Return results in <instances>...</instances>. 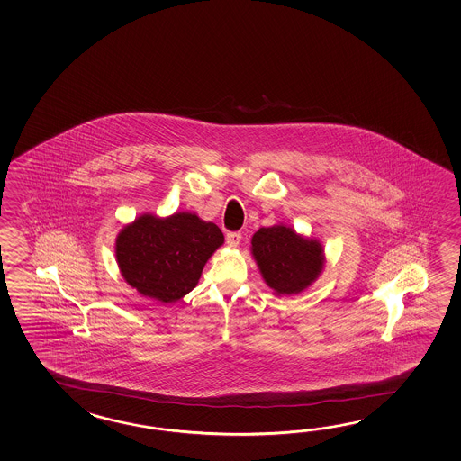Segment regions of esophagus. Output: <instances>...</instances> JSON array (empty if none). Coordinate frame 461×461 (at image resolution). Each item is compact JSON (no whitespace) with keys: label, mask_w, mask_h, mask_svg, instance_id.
<instances>
[{"label":"esophagus","mask_w":461,"mask_h":461,"mask_svg":"<svg viewBox=\"0 0 461 461\" xmlns=\"http://www.w3.org/2000/svg\"><path fill=\"white\" fill-rule=\"evenodd\" d=\"M240 239H242L240 232H227L226 234V242L229 247H237L240 244Z\"/></svg>","instance_id":"1"}]
</instances>
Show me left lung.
<instances>
[{"mask_svg": "<svg viewBox=\"0 0 461 461\" xmlns=\"http://www.w3.org/2000/svg\"><path fill=\"white\" fill-rule=\"evenodd\" d=\"M252 254L265 282L278 294H298L323 268V247L290 227H262L252 237Z\"/></svg>", "mask_w": 461, "mask_h": 461, "instance_id": "1", "label": "left lung"}]
</instances>
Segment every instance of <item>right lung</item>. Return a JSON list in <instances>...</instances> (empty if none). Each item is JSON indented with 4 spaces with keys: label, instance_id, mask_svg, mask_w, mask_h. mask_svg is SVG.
Wrapping results in <instances>:
<instances>
[{
    "label": "right lung",
    "instance_id": "add662e5",
    "mask_svg": "<svg viewBox=\"0 0 461 461\" xmlns=\"http://www.w3.org/2000/svg\"><path fill=\"white\" fill-rule=\"evenodd\" d=\"M224 242L221 229L196 214L167 219L138 217L117 237V262L123 278L145 296L171 303L189 294L207 258Z\"/></svg>",
    "mask_w": 461,
    "mask_h": 461
}]
</instances>
